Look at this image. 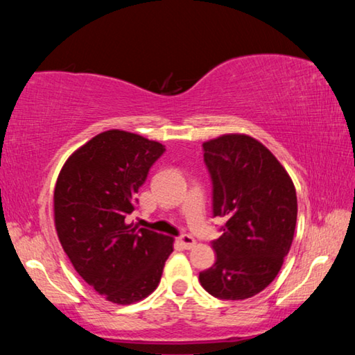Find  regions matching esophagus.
<instances>
[{
    "label": "esophagus",
    "instance_id": "esophagus-1",
    "mask_svg": "<svg viewBox=\"0 0 355 355\" xmlns=\"http://www.w3.org/2000/svg\"><path fill=\"white\" fill-rule=\"evenodd\" d=\"M178 243L182 244L184 249H192L196 245V239L189 236V235H183V236L178 238Z\"/></svg>",
    "mask_w": 355,
    "mask_h": 355
}]
</instances>
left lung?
Returning a JSON list of instances; mask_svg holds the SVG:
<instances>
[{
	"instance_id": "8db88e82",
	"label": "left lung",
	"mask_w": 355,
	"mask_h": 355,
	"mask_svg": "<svg viewBox=\"0 0 355 355\" xmlns=\"http://www.w3.org/2000/svg\"><path fill=\"white\" fill-rule=\"evenodd\" d=\"M213 180V214L225 218L211 243L216 263L199 275L214 297L243 300L277 277L297 219L293 180L269 150L248 135L203 142Z\"/></svg>"
}]
</instances>
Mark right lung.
Segmentation results:
<instances>
[{
	"mask_svg": "<svg viewBox=\"0 0 355 355\" xmlns=\"http://www.w3.org/2000/svg\"><path fill=\"white\" fill-rule=\"evenodd\" d=\"M163 144L122 130L92 137L59 172L53 208L58 238L75 271L110 302L152 294L173 252V238L127 224L135 196Z\"/></svg>",
	"mask_w": 355,
	"mask_h": 355,
	"instance_id": "right-lung-1",
	"label": "right lung"
}]
</instances>
